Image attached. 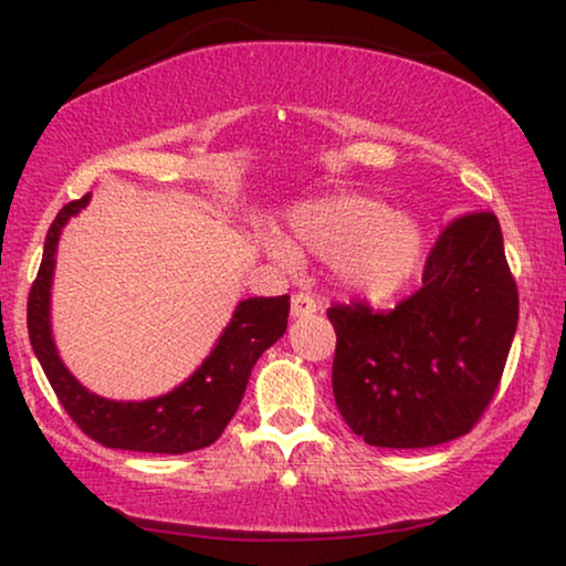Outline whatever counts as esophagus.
<instances>
[{"instance_id":"1","label":"esophagus","mask_w":566,"mask_h":566,"mask_svg":"<svg viewBox=\"0 0 566 566\" xmlns=\"http://www.w3.org/2000/svg\"><path fill=\"white\" fill-rule=\"evenodd\" d=\"M319 312V301L314 296H308V293H296V296L291 298V316L293 319H301V316H312Z\"/></svg>"}]
</instances>
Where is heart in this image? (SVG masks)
<instances>
[{"label": "heart", "instance_id": "obj_1", "mask_svg": "<svg viewBox=\"0 0 566 566\" xmlns=\"http://www.w3.org/2000/svg\"><path fill=\"white\" fill-rule=\"evenodd\" d=\"M262 244L285 268H296L298 254L329 262L337 289L368 304L389 301L412 281L424 247L409 216L360 192L298 203L289 213V239L268 231Z\"/></svg>", "mask_w": 566, "mask_h": 566}]
</instances>
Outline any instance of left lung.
<instances>
[{
  "label": "left lung",
  "mask_w": 566,
  "mask_h": 566,
  "mask_svg": "<svg viewBox=\"0 0 566 566\" xmlns=\"http://www.w3.org/2000/svg\"><path fill=\"white\" fill-rule=\"evenodd\" d=\"M337 332L332 391L355 436L428 448L467 436L497 391L517 327L500 221L469 213L440 234L422 289L389 314L327 308Z\"/></svg>",
  "instance_id": "8db88e82"
}]
</instances>
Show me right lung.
<instances>
[{"instance_id":"right-lung-1","label":"right lung","mask_w":566,"mask_h":566,"mask_svg":"<svg viewBox=\"0 0 566 566\" xmlns=\"http://www.w3.org/2000/svg\"><path fill=\"white\" fill-rule=\"evenodd\" d=\"M90 192L64 206L51 223L43 262L28 298V335L45 378L69 417L105 448L180 455L216 443L242 405L247 381L260 355L289 327V296L244 298L203 363L159 397L107 399L90 391L61 360L51 322V291L64 227L90 206Z\"/></svg>"}]
</instances>
